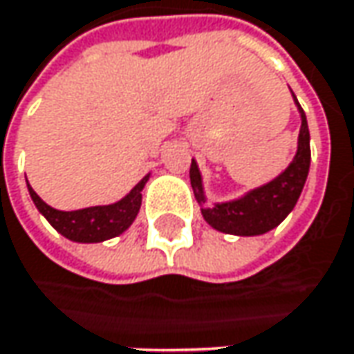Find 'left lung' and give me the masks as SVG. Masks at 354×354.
I'll return each mask as SVG.
<instances>
[{
	"instance_id": "1",
	"label": "left lung",
	"mask_w": 354,
	"mask_h": 354,
	"mask_svg": "<svg viewBox=\"0 0 354 354\" xmlns=\"http://www.w3.org/2000/svg\"><path fill=\"white\" fill-rule=\"evenodd\" d=\"M292 97L301 114L297 154L281 174L272 178L270 182L262 184L259 188H252L234 200L214 202L212 206H204L206 192L202 184V174H200L196 160H192L190 184L200 204L202 216L214 230L224 232V234H236V236H259L277 228L297 206L306 176H308V168H310V134H308L304 110L301 108L297 95L292 94Z\"/></svg>"
}]
</instances>
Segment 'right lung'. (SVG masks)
I'll list each match as a JSON object with an SVG mask.
<instances>
[{"instance_id":"obj_1","label":"right lung","mask_w":354,"mask_h":354,"mask_svg":"<svg viewBox=\"0 0 354 354\" xmlns=\"http://www.w3.org/2000/svg\"><path fill=\"white\" fill-rule=\"evenodd\" d=\"M148 176H144L134 188L114 204H106V206H90V208H82V210H57L52 208L50 204H46L41 198L35 194L30 182H28V190L32 196L35 208L44 214V218L52 224L53 228L73 242H104V240L120 236L122 232H126L132 222L140 212L142 206V190L148 182Z\"/></svg>"}]
</instances>
